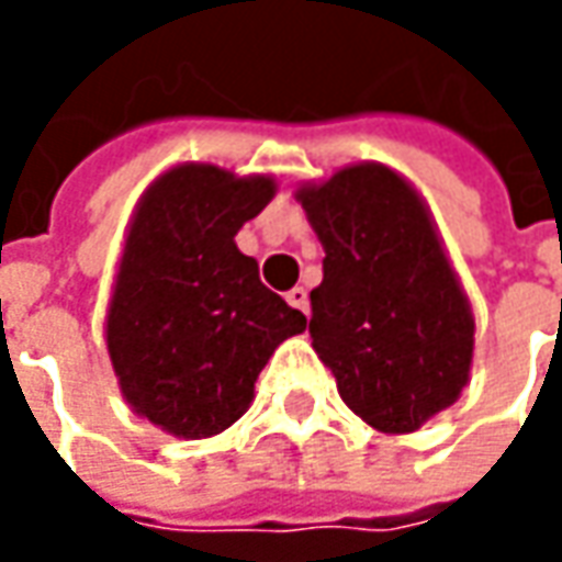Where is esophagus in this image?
Instances as JSON below:
<instances>
[{
  "label": "esophagus",
  "mask_w": 562,
  "mask_h": 562,
  "mask_svg": "<svg viewBox=\"0 0 562 562\" xmlns=\"http://www.w3.org/2000/svg\"><path fill=\"white\" fill-rule=\"evenodd\" d=\"M288 303H291L293 310H300V313H310V293L303 291V288L288 291Z\"/></svg>",
  "instance_id": "esophagus-1"
}]
</instances>
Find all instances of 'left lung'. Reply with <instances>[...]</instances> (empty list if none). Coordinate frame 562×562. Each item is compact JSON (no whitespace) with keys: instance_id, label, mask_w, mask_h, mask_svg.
<instances>
[{"instance_id":"left-lung-1","label":"left lung","mask_w":562,"mask_h":562,"mask_svg":"<svg viewBox=\"0 0 562 562\" xmlns=\"http://www.w3.org/2000/svg\"><path fill=\"white\" fill-rule=\"evenodd\" d=\"M322 240L310 335L337 394L384 435L416 431L469 381L475 318L428 205L387 165L296 190Z\"/></svg>"}]
</instances>
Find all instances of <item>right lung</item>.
Returning <instances> with one entry per match:
<instances>
[{"label": "right lung", "instance_id": "obj_1", "mask_svg": "<svg viewBox=\"0 0 562 562\" xmlns=\"http://www.w3.org/2000/svg\"><path fill=\"white\" fill-rule=\"evenodd\" d=\"M271 196L266 175L175 165L127 227L105 344L131 409L175 438H212L240 419L274 347L306 328L234 244Z\"/></svg>", "mask_w": 562, "mask_h": 562}]
</instances>
